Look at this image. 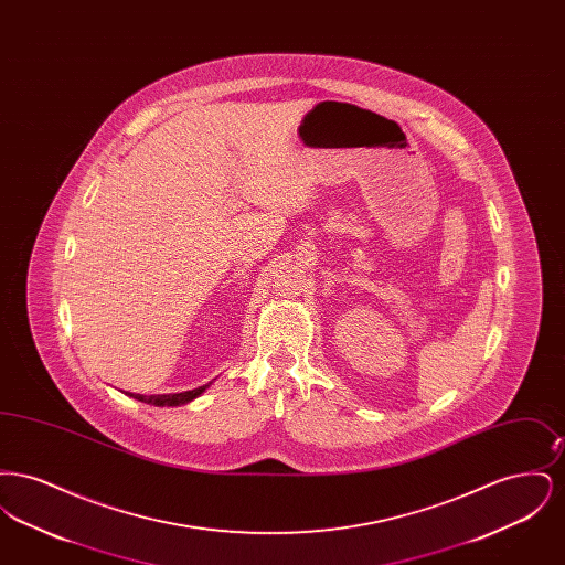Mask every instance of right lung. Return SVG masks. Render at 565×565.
Segmentation results:
<instances>
[{
	"label": "right lung",
	"instance_id": "1",
	"mask_svg": "<svg viewBox=\"0 0 565 565\" xmlns=\"http://www.w3.org/2000/svg\"><path fill=\"white\" fill-rule=\"evenodd\" d=\"M212 385V383H210ZM210 385H201L196 390L189 392H180V394H152V396H143V394H134V392H125L129 398H135L139 403L154 404V406H180V404H189L190 401L199 398Z\"/></svg>",
	"mask_w": 565,
	"mask_h": 565
}]
</instances>
